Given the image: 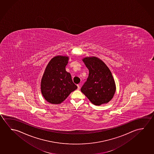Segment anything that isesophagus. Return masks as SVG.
<instances>
[{
  "label": "esophagus",
  "instance_id": "1",
  "mask_svg": "<svg viewBox=\"0 0 154 154\" xmlns=\"http://www.w3.org/2000/svg\"><path fill=\"white\" fill-rule=\"evenodd\" d=\"M80 86H81V84H79L77 85V86H78L77 89H78V90H79V89H80Z\"/></svg>",
  "mask_w": 154,
  "mask_h": 154
}]
</instances>
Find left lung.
<instances>
[{
	"instance_id": "8db88e82",
	"label": "left lung",
	"mask_w": 154,
	"mask_h": 154,
	"mask_svg": "<svg viewBox=\"0 0 154 154\" xmlns=\"http://www.w3.org/2000/svg\"><path fill=\"white\" fill-rule=\"evenodd\" d=\"M82 60L89 71L87 81L81 91L95 105L108 103L116 91V84L110 69L96 57H86Z\"/></svg>"
}]
</instances>
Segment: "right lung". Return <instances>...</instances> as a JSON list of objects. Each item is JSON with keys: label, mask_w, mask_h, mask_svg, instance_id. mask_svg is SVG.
Wrapping results in <instances>:
<instances>
[{"label": "right lung", "mask_w": 154, "mask_h": 154, "mask_svg": "<svg viewBox=\"0 0 154 154\" xmlns=\"http://www.w3.org/2000/svg\"><path fill=\"white\" fill-rule=\"evenodd\" d=\"M69 58L57 56L46 66L41 80V92L47 102L53 104L63 102L71 92L77 89L70 73L65 70Z\"/></svg>", "instance_id": "right-lung-1"}]
</instances>
